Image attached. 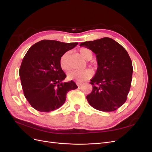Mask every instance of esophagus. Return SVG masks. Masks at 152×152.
<instances>
[{"instance_id": "obj_1", "label": "esophagus", "mask_w": 152, "mask_h": 152, "mask_svg": "<svg viewBox=\"0 0 152 152\" xmlns=\"http://www.w3.org/2000/svg\"><path fill=\"white\" fill-rule=\"evenodd\" d=\"M76 84L77 85L78 87H80V86L82 85V84L81 83V82H77Z\"/></svg>"}]
</instances>
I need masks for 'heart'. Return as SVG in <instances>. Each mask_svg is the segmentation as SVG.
<instances>
[{
	"instance_id": "b5f03b06",
	"label": "heart",
	"mask_w": 152,
	"mask_h": 152,
	"mask_svg": "<svg viewBox=\"0 0 152 152\" xmlns=\"http://www.w3.org/2000/svg\"><path fill=\"white\" fill-rule=\"evenodd\" d=\"M79 53L82 58L85 60H90L93 58V53L91 50L87 48H81L79 50ZM68 53H64L59 59V65L61 69L64 71H68L70 69V66L68 62ZM93 76V72L90 70H74L70 72L67 75L68 80H73L77 82H84Z\"/></svg>"
}]
</instances>
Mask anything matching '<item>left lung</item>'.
I'll list each match as a JSON object with an SVG mask.
<instances>
[{
	"instance_id": "left-lung-1",
	"label": "left lung",
	"mask_w": 152,
	"mask_h": 152,
	"mask_svg": "<svg viewBox=\"0 0 152 152\" xmlns=\"http://www.w3.org/2000/svg\"><path fill=\"white\" fill-rule=\"evenodd\" d=\"M95 54L98 68L91 80L93 91L86 96L94 108L112 112L126 102L132 77V63L126 50L111 38L82 42Z\"/></svg>"
}]
</instances>
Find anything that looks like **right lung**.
I'll return each instance as SVG.
<instances>
[{
    "instance_id": "obj_1",
    "label": "right lung",
    "mask_w": 152,
    "mask_h": 152,
    "mask_svg": "<svg viewBox=\"0 0 152 152\" xmlns=\"http://www.w3.org/2000/svg\"><path fill=\"white\" fill-rule=\"evenodd\" d=\"M77 44L42 40L26 53L20 68L21 83L26 99L35 110L49 112L59 108L68 92L78 87L72 80L63 82L66 75L59 65L62 55Z\"/></svg>"
}]
</instances>
